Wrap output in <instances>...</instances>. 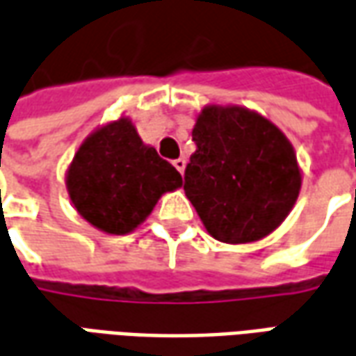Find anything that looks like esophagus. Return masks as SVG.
Wrapping results in <instances>:
<instances>
[{"label": "esophagus", "instance_id": "obj_1", "mask_svg": "<svg viewBox=\"0 0 356 356\" xmlns=\"http://www.w3.org/2000/svg\"><path fill=\"white\" fill-rule=\"evenodd\" d=\"M172 165L176 166V170H178V172L182 174V172H184V168H186V159H182V157L176 159V161H174Z\"/></svg>", "mask_w": 356, "mask_h": 356}]
</instances>
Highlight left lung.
Here are the masks:
<instances>
[{
    "label": "left lung",
    "instance_id": "1",
    "mask_svg": "<svg viewBox=\"0 0 356 356\" xmlns=\"http://www.w3.org/2000/svg\"><path fill=\"white\" fill-rule=\"evenodd\" d=\"M184 190L224 243H249L284 222L301 190L297 157L280 128L241 107H205Z\"/></svg>",
    "mask_w": 356,
    "mask_h": 356
}]
</instances>
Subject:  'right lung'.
Segmentation results:
<instances>
[{
	"label": "right lung",
	"instance_id": "right-lung-1",
	"mask_svg": "<svg viewBox=\"0 0 356 356\" xmlns=\"http://www.w3.org/2000/svg\"><path fill=\"white\" fill-rule=\"evenodd\" d=\"M180 186V172L143 145L128 118L86 138L67 174V190L78 213L115 236L138 228L159 197Z\"/></svg>",
	"mask_w": 356,
	"mask_h": 356
}]
</instances>
